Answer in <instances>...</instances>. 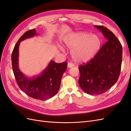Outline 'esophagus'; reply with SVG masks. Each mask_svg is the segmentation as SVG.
I'll use <instances>...</instances> for the list:
<instances>
[{
  "mask_svg": "<svg viewBox=\"0 0 131 131\" xmlns=\"http://www.w3.org/2000/svg\"><path fill=\"white\" fill-rule=\"evenodd\" d=\"M68 66L69 68H72V67H73L74 66V64L71 62H69L68 64Z\"/></svg>",
  "mask_w": 131,
  "mask_h": 131,
  "instance_id": "obj_1",
  "label": "esophagus"
}]
</instances>
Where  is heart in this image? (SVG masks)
Segmentation results:
<instances>
[{"instance_id":"obj_1","label":"heart","mask_w":131,"mask_h":131,"mask_svg":"<svg viewBox=\"0 0 131 131\" xmlns=\"http://www.w3.org/2000/svg\"><path fill=\"white\" fill-rule=\"evenodd\" d=\"M101 39L96 35L85 32L73 33L67 36L63 45L71 50V55L76 62L88 61L98 53L101 46Z\"/></svg>"}]
</instances>
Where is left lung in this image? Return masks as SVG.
<instances>
[{"mask_svg": "<svg viewBox=\"0 0 131 131\" xmlns=\"http://www.w3.org/2000/svg\"><path fill=\"white\" fill-rule=\"evenodd\" d=\"M107 39L91 61L78 66L80 86L91 95L105 93L117 81L121 72L122 47L119 40L109 29L94 26Z\"/></svg>", "mask_w": 131, "mask_h": 131, "instance_id": "8db88e82", "label": "left lung"}]
</instances>
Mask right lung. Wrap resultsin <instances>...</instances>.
<instances>
[{
	"label": "right lung",
	"instance_id": "1",
	"mask_svg": "<svg viewBox=\"0 0 131 131\" xmlns=\"http://www.w3.org/2000/svg\"><path fill=\"white\" fill-rule=\"evenodd\" d=\"M37 35L36 29H30L22 35L15 44L12 54V68L18 87L29 96L44 100L57 94L60 87L63 73L67 69L68 62L56 63L51 60L47 68L37 77L28 78L18 68V47L23 40Z\"/></svg>",
	"mask_w": 131,
	"mask_h": 131
}]
</instances>
